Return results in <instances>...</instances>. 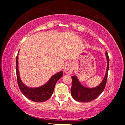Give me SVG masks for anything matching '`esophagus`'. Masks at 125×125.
<instances>
[{
    "label": "esophagus",
    "instance_id": "34e87169",
    "mask_svg": "<svg viewBox=\"0 0 125 125\" xmlns=\"http://www.w3.org/2000/svg\"><path fill=\"white\" fill-rule=\"evenodd\" d=\"M73 70V64L71 62H68L65 65H64V68H63V71L64 72L68 74H70L72 73Z\"/></svg>",
    "mask_w": 125,
    "mask_h": 125
}]
</instances>
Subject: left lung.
Here are the masks:
<instances>
[{"label": "left lung", "mask_w": 125, "mask_h": 125, "mask_svg": "<svg viewBox=\"0 0 125 125\" xmlns=\"http://www.w3.org/2000/svg\"><path fill=\"white\" fill-rule=\"evenodd\" d=\"M105 54L107 60L106 72L103 80L99 85L93 88H86L80 83L77 76H72V85L71 89V95L76 101L78 102H90L98 97L104 90L109 67V58L107 52H106Z\"/></svg>", "instance_id": "left-lung-1"}]
</instances>
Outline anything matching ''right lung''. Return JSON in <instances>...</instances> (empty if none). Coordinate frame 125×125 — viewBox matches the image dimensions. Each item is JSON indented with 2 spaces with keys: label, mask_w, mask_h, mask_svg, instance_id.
I'll return each instance as SVG.
<instances>
[{
  "label": "right lung",
  "mask_w": 125,
  "mask_h": 125,
  "mask_svg": "<svg viewBox=\"0 0 125 125\" xmlns=\"http://www.w3.org/2000/svg\"><path fill=\"white\" fill-rule=\"evenodd\" d=\"M16 71L18 85L21 92L24 95L35 102L41 103L48 100L52 96L57 82L62 77L63 72L55 74L50 80L42 86L37 88H30L22 83L19 75L18 68V54L16 57Z\"/></svg>",
  "instance_id": "obj_1"
}]
</instances>
